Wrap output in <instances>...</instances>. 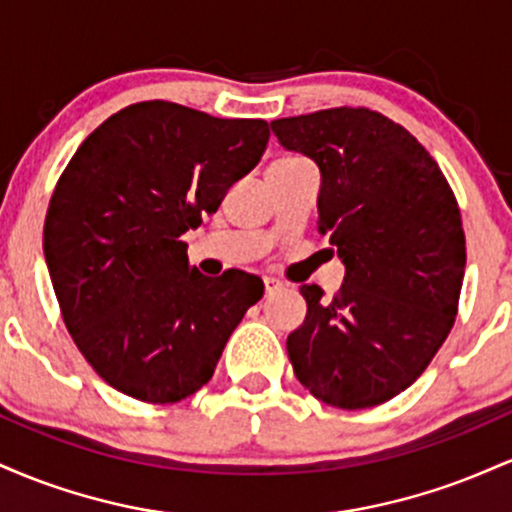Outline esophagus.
<instances>
[{"mask_svg":"<svg viewBox=\"0 0 512 512\" xmlns=\"http://www.w3.org/2000/svg\"><path fill=\"white\" fill-rule=\"evenodd\" d=\"M281 289H284V284H281V281L272 279V276H267V279H264V293H267V296H272V293L281 291Z\"/></svg>","mask_w":512,"mask_h":512,"instance_id":"obj_1","label":"esophagus"}]
</instances>
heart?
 Wrapping results in <instances>:
<instances>
[{"mask_svg": "<svg viewBox=\"0 0 512 512\" xmlns=\"http://www.w3.org/2000/svg\"><path fill=\"white\" fill-rule=\"evenodd\" d=\"M284 161H298V158H281V161H276V163H284Z\"/></svg>", "mask_w": 512, "mask_h": 512, "instance_id": "heart-1", "label": "heart"}]
</instances>
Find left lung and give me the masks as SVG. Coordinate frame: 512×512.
Wrapping results in <instances>:
<instances>
[{"instance_id":"8db88e82","label":"left lung","mask_w":512,"mask_h":512,"mask_svg":"<svg viewBox=\"0 0 512 512\" xmlns=\"http://www.w3.org/2000/svg\"><path fill=\"white\" fill-rule=\"evenodd\" d=\"M272 132L320 168L317 231L346 267L332 298L301 286L308 313L286 339L293 373L332 407L383 404L455 325L467 262L457 199L416 137L375 110L281 117Z\"/></svg>"}]
</instances>
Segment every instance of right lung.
Segmentation results:
<instances>
[{"label": "right lung", "instance_id": "obj_1", "mask_svg": "<svg viewBox=\"0 0 512 512\" xmlns=\"http://www.w3.org/2000/svg\"><path fill=\"white\" fill-rule=\"evenodd\" d=\"M267 142L264 120L144 101L93 129L57 180L43 228L52 289L74 344L122 395H195L262 298L255 274H199L180 236L219 209Z\"/></svg>", "mask_w": 512, "mask_h": 512}]
</instances>
